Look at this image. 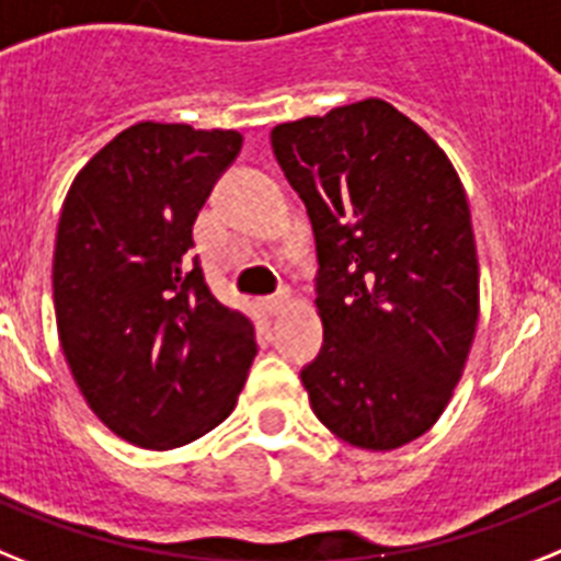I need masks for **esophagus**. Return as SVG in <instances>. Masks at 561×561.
I'll return each mask as SVG.
<instances>
[{"label": "esophagus", "mask_w": 561, "mask_h": 561, "mask_svg": "<svg viewBox=\"0 0 561 561\" xmlns=\"http://www.w3.org/2000/svg\"><path fill=\"white\" fill-rule=\"evenodd\" d=\"M262 305H265V310L271 316H279L282 310L287 308V305H290V296L287 294H276V296H267L265 301H262Z\"/></svg>", "instance_id": "esophagus-1"}]
</instances>
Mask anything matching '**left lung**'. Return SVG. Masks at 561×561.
<instances>
[{
	"label": "left lung",
	"instance_id": "1",
	"mask_svg": "<svg viewBox=\"0 0 561 561\" xmlns=\"http://www.w3.org/2000/svg\"><path fill=\"white\" fill-rule=\"evenodd\" d=\"M271 144L319 256L324 344L301 369L310 407L350 446H407L449 407L480 316L460 178L381 99L274 126Z\"/></svg>",
	"mask_w": 561,
	"mask_h": 561
}]
</instances>
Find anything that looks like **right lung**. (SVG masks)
Instances as JSON below:
<instances>
[{
  "label": "right lung",
  "instance_id": "obj_1",
  "mask_svg": "<svg viewBox=\"0 0 561 561\" xmlns=\"http://www.w3.org/2000/svg\"><path fill=\"white\" fill-rule=\"evenodd\" d=\"M242 149L233 129L140 121L76 174L56 233L58 341L106 428L178 449L220 426L256 355L253 324L214 299L194 220Z\"/></svg>",
  "mask_w": 561,
  "mask_h": 561
}]
</instances>
